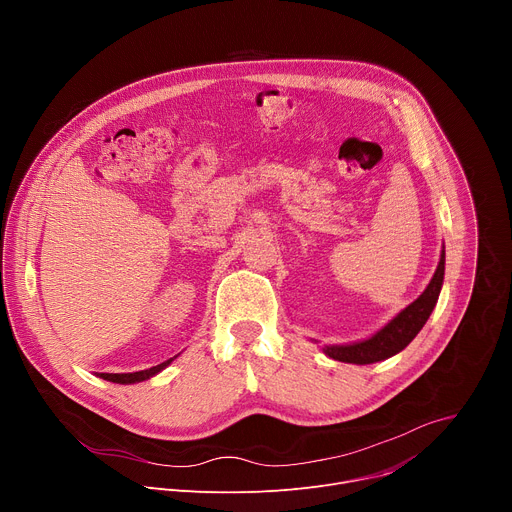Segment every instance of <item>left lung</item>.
<instances>
[{"instance_id":"8db88e82","label":"left lung","mask_w":512,"mask_h":512,"mask_svg":"<svg viewBox=\"0 0 512 512\" xmlns=\"http://www.w3.org/2000/svg\"><path fill=\"white\" fill-rule=\"evenodd\" d=\"M444 271H446V251H442L440 263H437V269L423 294L413 304H409L403 312H399L387 326H383L377 334H373L367 340L352 342V344L324 346L322 348L324 354L340 362L371 364L401 352L419 334L429 314L433 312L442 291Z\"/></svg>"}]
</instances>
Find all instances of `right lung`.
<instances>
[{
  "label": "right lung",
  "mask_w": 512,
  "mask_h": 512,
  "mask_svg": "<svg viewBox=\"0 0 512 512\" xmlns=\"http://www.w3.org/2000/svg\"><path fill=\"white\" fill-rule=\"evenodd\" d=\"M174 358H176V356H174ZM174 358H170V360H166V362L158 364V367L145 369V371H137V373H101L99 377H101V379H105V381H111V383H119V385L141 383V381H145V379H150V377L158 375L160 371H164V369L168 367V364H170Z\"/></svg>",
  "instance_id": "right-lung-1"
}]
</instances>
